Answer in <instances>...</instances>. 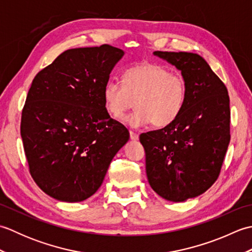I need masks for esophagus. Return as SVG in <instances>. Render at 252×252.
Masks as SVG:
<instances>
[{
	"label": "esophagus",
	"mask_w": 252,
	"mask_h": 252,
	"mask_svg": "<svg viewBox=\"0 0 252 252\" xmlns=\"http://www.w3.org/2000/svg\"><path fill=\"white\" fill-rule=\"evenodd\" d=\"M130 138L132 141H138V134L135 132L130 131Z\"/></svg>",
	"instance_id": "34e87169"
}]
</instances>
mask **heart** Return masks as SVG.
<instances>
[{
    "label": "heart",
    "instance_id": "heart-1",
    "mask_svg": "<svg viewBox=\"0 0 252 252\" xmlns=\"http://www.w3.org/2000/svg\"><path fill=\"white\" fill-rule=\"evenodd\" d=\"M186 98V80L154 63L127 69L122 82L110 80L103 91L105 109L115 119L125 116L135 101L137 109L125 118L132 127L172 125L183 111Z\"/></svg>",
    "mask_w": 252,
    "mask_h": 252
}]
</instances>
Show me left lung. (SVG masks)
Returning <instances> with one entry per match:
<instances>
[{
  "label": "left lung",
  "instance_id": "1",
  "mask_svg": "<svg viewBox=\"0 0 252 252\" xmlns=\"http://www.w3.org/2000/svg\"><path fill=\"white\" fill-rule=\"evenodd\" d=\"M181 71L187 83L183 111L172 125L143 133L148 183L165 200L186 201L217 181L229 144L227 89L194 53L154 52Z\"/></svg>",
  "mask_w": 252,
  "mask_h": 252
}]
</instances>
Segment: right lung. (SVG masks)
<instances>
[{
  "instance_id": "add662e5",
  "label": "right lung",
  "mask_w": 252,
  "mask_h": 252,
  "mask_svg": "<svg viewBox=\"0 0 252 252\" xmlns=\"http://www.w3.org/2000/svg\"><path fill=\"white\" fill-rule=\"evenodd\" d=\"M125 52L110 45L67 50L34 77L20 134L31 176L56 200L79 202L100 187L129 141L105 109L103 91Z\"/></svg>"
}]
</instances>
